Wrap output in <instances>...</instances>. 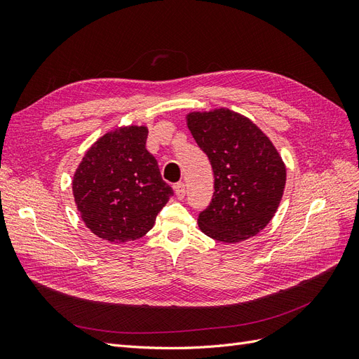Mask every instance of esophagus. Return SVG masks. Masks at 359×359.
<instances>
[{
    "mask_svg": "<svg viewBox=\"0 0 359 359\" xmlns=\"http://www.w3.org/2000/svg\"><path fill=\"white\" fill-rule=\"evenodd\" d=\"M173 190H175L178 199H184V196H186V184L184 182H177L175 186H173Z\"/></svg>",
    "mask_w": 359,
    "mask_h": 359,
    "instance_id": "1",
    "label": "esophagus"
}]
</instances>
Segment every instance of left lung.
<instances>
[{
    "mask_svg": "<svg viewBox=\"0 0 359 359\" xmlns=\"http://www.w3.org/2000/svg\"><path fill=\"white\" fill-rule=\"evenodd\" d=\"M187 126L208 156L214 194L199 214L201 231L233 244L255 236L273 219L286 186V166L252 119L226 107L191 112Z\"/></svg>",
    "mask_w": 359,
    "mask_h": 359,
    "instance_id": "left-lung-1",
    "label": "left lung"
}]
</instances>
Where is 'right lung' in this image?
I'll return each mask as SVG.
<instances>
[{"label": "right lung", "instance_id": "right-lung-1", "mask_svg": "<svg viewBox=\"0 0 359 359\" xmlns=\"http://www.w3.org/2000/svg\"><path fill=\"white\" fill-rule=\"evenodd\" d=\"M145 126L119 127L86 151L73 177V196L88 229L123 244L144 236L173 194L147 149Z\"/></svg>", "mask_w": 359, "mask_h": 359}]
</instances>
